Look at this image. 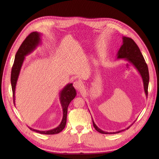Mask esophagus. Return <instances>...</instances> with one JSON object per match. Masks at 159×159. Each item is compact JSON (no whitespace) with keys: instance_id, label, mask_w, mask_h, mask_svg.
<instances>
[{"instance_id":"1","label":"esophagus","mask_w":159,"mask_h":159,"mask_svg":"<svg viewBox=\"0 0 159 159\" xmlns=\"http://www.w3.org/2000/svg\"><path fill=\"white\" fill-rule=\"evenodd\" d=\"M74 87L77 89V90H80L81 87H82V84L80 81H75L74 82V84H73Z\"/></svg>"}]
</instances>
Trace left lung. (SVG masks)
Listing matches in <instances>:
<instances>
[{
    "label": "left lung",
    "mask_w": 159,
    "mask_h": 159,
    "mask_svg": "<svg viewBox=\"0 0 159 159\" xmlns=\"http://www.w3.org/2000/svg\"><path fill=\"white\" fill-rule=\"evenodd\" d=\"M123 44L120 47L118 53H117V59H121L123 58L124 60L129 61L131 63L136 69L138 70L139 74H140L143 83V87L146 96L147 97L148 95V82H149V73L148 66L145 61V59L139 48L137 44L135 43V42L130 38L123 36ZM93 126L95 129L99 133L102 134H116L119 133L121 131H123L125 129H128L129 127L126 129H121L116 132H107L99 128L97 126V125L94 122L93 119ZM134 123V121L133 122Z\"/></svg>",
    "instance_id": "obj_1"
}]
</instances>
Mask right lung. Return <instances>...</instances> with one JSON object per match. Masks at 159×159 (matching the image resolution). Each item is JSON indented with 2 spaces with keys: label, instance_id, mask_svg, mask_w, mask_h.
Returning <instances> with one entry per match:
<instances>
[{
  "label": "right lung",
  "instance_id": "obj_1",
  "mask_svg": "<svg viewBox=\"0 0 159 159\" xmlns=\"http://www.w3.org/2000/svg\"><path fill=\"white\" fill-rule=\"evenodd\" d=\"M41 33L38 32H33L30 34L22 42L19 48L18 49L16 55L14 62L12 68L11 82L13 93V100L15 105V90L17 79L20 72L21 67L23 64L25 57L33 52L36 48L41 44ZM60 101L63 110V118L60 124L55 128L48 131H39L30 127L32 131L44 134H54L61 132L66 125L67 110L70 102L75 98L77 95L76 90L73 86V84H68L62 89L60 92Z\"/></svg>",
  "mask_w": 159,
  "mask_h": 159
}]
</instances>
